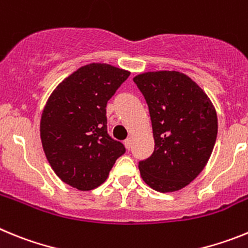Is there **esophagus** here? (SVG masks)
I'll list each match as a JSON object with an SVG mask.
<instances>
[{"instance_id": "obj_1", "label": "esophagus", "mask_w": 248, "mask_h": 248, "mask_svg": "<svg viewBox=\"0 0 248 248\" xmlns=\"http://www.w3.org/2000/svg\"><path fill=\"white\" fill-rule=\"evenodd\" d=\"M131 144H133V139H131V138H128V139L124 141V145H125V148L128 149V150L131 148Z\"/></svg>"}]
</instances>
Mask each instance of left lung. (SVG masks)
I'll return each mask as SVG.
<instances>
[{
    "mask_svg": "<svg viewBox=\"0 0 248 248\" xmlns=\"http://www.w3.org/2000/svg\"><path fill=\"white\" fill-rule=\"evenodd\" d=\"M149 107L155 149L140 161L141 179L159 192L184 189L205 169L217 137V114L200 85L176 71L133 78Z\"/></svg>",
    "mask_w": 248,
    "mask_h": 248,
    "instance_id": "left-lung-1",
    "label": "left lung"
}]
</instances>
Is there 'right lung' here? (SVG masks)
<instances>
[{
  "instance_id": "obj_1",
  "label": "right lung",
  "mask_w": 248,
  "mask_h": 248,
  "mask_svg": "<svg viewBox=\"0 0 248 248\" xmlns=\"http://www.w3.org/2000/svg\"><path fill=\"white\" fill-rule=\"evenodd\" d=\"M130 72L107 63L78 68L56 87L41 115L43 151L57 176L80 191L102 185L125 153L107 133L105 107Z\"/></svg>"
}]
</instances>
